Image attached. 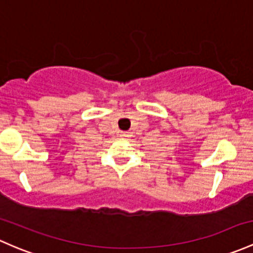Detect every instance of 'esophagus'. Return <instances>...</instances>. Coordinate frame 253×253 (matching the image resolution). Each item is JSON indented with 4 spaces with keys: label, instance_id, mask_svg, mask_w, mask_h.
I'll use <instances>...</instances> for the list:
<instances>
[{
    "label": "esophagus",
    "instance_id": "34e87169",
    "mask_svg": "<svg viewBox=\"0 0 253 253\" xmlns=\"http://www.w3.org/2000/svg\"><path fill=\"white\" fill-rule=\"evenodd\" d=\"M119 135L121 138H129L131 137V133H129V132H120Z\"/></svg>",
    "mask_w": 253,
    "mask_h": 253
}]
</instances>
